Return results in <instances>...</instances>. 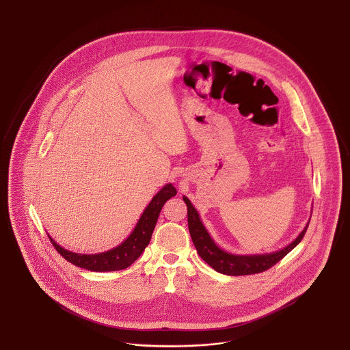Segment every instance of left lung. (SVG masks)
Returning a JSON list of instances; mask_svg holds the SVG:
<instances>
[{
    "label": "left lung",
    "instance_id": "obj_1",
    "mask_svg": "<svg viewBox=\"0 0 350 350\" xmlns=\"http://www.w3.org/2000/svg\"><path fill=\"white\" fill-rule=\"evenodd\" d=\"M183 200L187 206V224H189V232L191 236V240L197 248V252L204 262H207L214 270H217L221 274L227 275H248V274H257L262 273L267 269L274 267L278 261H281L283 257L294 250L304 236L307 231V227L300 232L299 236L288 244L286 248L267 253V254H253V256H239L231 254L226 250H220L214 240L210 237L207 230L200 221V215L197 210L193 207L191 202L183 197ZM310 223V221H308Z\"/></svg>",
    "mask_w": 350,
    "mask_h": 350
}]
</instances>
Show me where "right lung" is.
Wrapping results in <instances>:
<instances>
[{"instance_id":"right-lung-1","label":"right lung","mask_w":350,"mask_h":350,"mask_svg":"<svg viewBox=\"0 0 350 350\" xmlns=\"http://www.w3.org/2000/svg\"><path fill=\"white\" fill-rule=\"evenodd\" d=\"M177 194L176 187L172 183L165 185L153 198L150 204L142 214L136 227L133 228L131 234L117 248L102 252L97 254H81L73 253L69 250L62 248L56 244L52 237H50L52 245L57 250L67 261L76 267H83L90 271H116L130 267L135 262L146 247L150 244L152 233L154 230L157 217L164 206V203L169 198Z\"/></svg>"}]
</instances>
